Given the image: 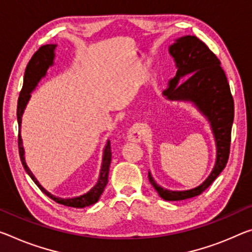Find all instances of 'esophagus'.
Here are the masks:
<instances>
[{
  "label": "esophagus",
  "instance_id": "34e87169",
  "mask_svg": "<svg viewBox=\"0 0 252 252\" xmlns=\"http://www.w3.org/2000/svg\"><path fill=\"white\" fill-rule=\"evenodd\" d=\"M142 137H143V126L141 125L133 126L126 133V140L134 143L141 142Z\"/></svg>",
  "mask_w": 252,
  "mask_h": 252
}]
</instances>
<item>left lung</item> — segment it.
Segmentation results:
<instances>
[{
  "mask_svg": "<svg viewBox=\"0 0 252 252\" xmlns=\"http://www.w3.org/2000/svg\"><path fill=\"white\" fill-rule=\"evenodd\" d=\"M168 53L177 70L168 81L162 96L169 102L193 105L209 122L217 148L212 171L204 182L193 189H167L157 184L149 170L148 178L159 196L165 201H182L201 194L225 168L230 154L234 103L221 63L204 42L195 35H183L174 40Z\"/></svg>",
  "mask_w": 252,
  "mask_h": 252,
  "instance_id": "left-lung-1",
  "label": "left lung"
}]
</instances>
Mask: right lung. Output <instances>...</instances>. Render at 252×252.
<instances>
[{
    "label": "right lung",
    "instance_id": "right-lung-1",
    "mask_svg": "<svg viewBox=\"0 0 252 252\" xmlns=\"http://www.w3.org/2000/svg\"><path fill=\"white\" fill-rule=\"evenodd\" d=\"M57 45L50 43V45H45L40 47L38 51H35V54L32 56L31 61L28 63L25 78H23V86L22 90L20 92V96L18 99V110H17V118H18V125H19V153L20 158H21V162L27 174L29 175L31 179L35 183L40 189L45 193L48 197L54 199L55 202L63 204L65 206L75 207V209H84V207L93 205L96 203L107 184V179H109V170L111 165V147H110V140H107L104 148H103V156H102V163H101V169H99L98 178L95 185L87 191L85 194L79 195V196L75 197H58L55 196L51 193H49L45 187H42L41 184L38 182V179L35 178L32 171L30 170L29 167L27 165L26 161V156H25V147H23L22 138H21V123H22V117L25 113V110L29 103L31 98V93L35 90V87L38 86L39 82L45 77L47 75V70L49 69V67L54 65V61L56 57L55 50Z\"/></svg>",
    "mask_w": 252,
    "mask_h": 252
}]
</instances>
